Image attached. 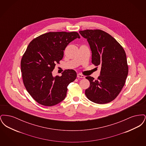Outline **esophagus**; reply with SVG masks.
<instances>
[{
	"label": "esophagus",
	"mask_w": 146,
	"mask_h": 146,
	"mask_svg": "<svg viewBox=\"0 0 146 146\" xmlns=\"http://www.w3.org/2000/svg\"><path fill=\"white\" fill-rule=\"evenodd\" d=\"M77 77L80 78H85V76L81 74H77Z\"/></svg>",
	"instance_id": "obj_1"
}]
</instances>
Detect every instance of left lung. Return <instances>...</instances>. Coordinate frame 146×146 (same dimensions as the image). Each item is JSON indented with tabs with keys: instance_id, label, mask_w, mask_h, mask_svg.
<instances>
[{
	"instance_id": "left-lung-1",
	"label": "left lung",
	"mask_w": 146,
	"mask_h": 146,
	"mask_svg": "<svg viewBox=\"0 0 146 146\" xmlns=\"http://www.w3.org/2000/svg\"><path fill=\"white\" fill-rule=\"evenodd\" d=\"M79 33L89 44L92 64L101 66L97 80L86 77L90 85L85 95L94 103H109L117 97L125 85L129 70L125 51L113 36L102 30L86 29Z\"/></svg>"
}]
</instances>
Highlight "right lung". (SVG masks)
<instances>
[{
    "label": "right lung",
    "instance_id": "1",
    "mask_svg": "<svg viewBox=\"0 0 146 146\" xmlns=\"http://www.w3.org/2000/svg\"><path fill=\"white\" fill-rule=\"evenodd\" d=\"M76 32H49L35 38L29 44L21 61L24 85L38 104L52 106L65 98L67 86L76 79L73 70H65L61 76L52 72L63 57L69 43L80 38Z\"/></svg>",
    "mask_w": 146,
    "mask_h": 146
}]
</instances>
